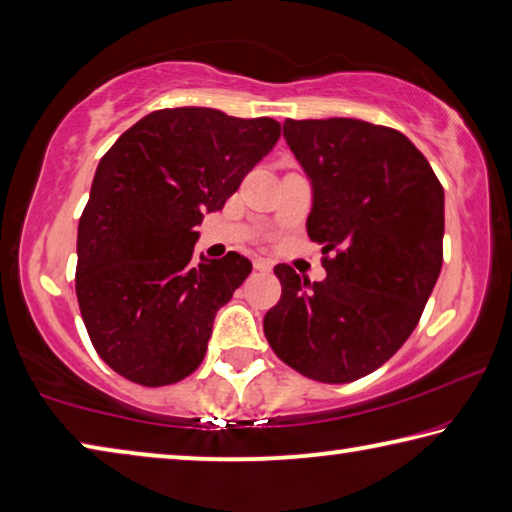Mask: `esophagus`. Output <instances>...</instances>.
<instances>
[{
	"instance_id": "34e87169",
	"label": "esophagus",
	"mask_w": 512,
	"mask_h": 512,
	"mask_svg": "<svg viewBox=\"0 0 512 512\" xmlns=\"http://www.w3.org/2000/svg\"><path fill=\"white\" fill-rule=\"evenodd\" d=\"M253 266L257 268V271H262V273H271V268H273V264L268 262V259H264V257H257L255 262H253Z\"/></svg>"
}]
</instances>
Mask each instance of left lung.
<instances>
[{"label":"left lung","mask_w":512,"mask_h":512,"mask_svg":"<svg viewBox=\"0 0 512 512\" xmlns=\"http://www.w3.org/2000/svg\"><path fill=\"white\" fill-rule=\"evenodd\" d=\"M284 137L314 187L307 232L327 277L277 264L282 298L264 334L300 375L348 384L384 366L418 325L443 266L445 192L395 128L287 119Z\"/></svg>","instance_id":"obj_1"}]
</instances>
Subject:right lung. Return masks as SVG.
Instances as JSON below:
<instances>
[{"label": "right lung", "instance_id": "1", "mask_svg": "<svg viewBox=\"0 0 512 512\" xmlns=\"http://www.w3.org/2000/svg\"><path fill=\"white\" fill-rule=\"evenodd\" d=\"M280 140L271 117L164 108L103 155L76 239V298L99 357L140 386L201 366L216 311L253 264L239 253L194 264L196 225L223 210Z\"/></svg>", "mask_w": 512, "mask_h": 512}]
</instances>
